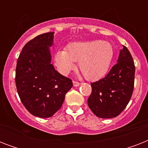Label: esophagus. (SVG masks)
<instances>
[{
    "instance_id": "34e87169",
    "label": "esophagus",
    "mask_w": 148,
    "mask_h": 148,
    "mask_svg": "<svg viewBox=\"0 0 148 148\" xmlns=\"http://www.w3.org/2000/svg\"><path fill=\"white\" fill-rule=\"evenodd\" d=\"M73 84H74V87H78V86L80 85V83H79L78 81H73Z\"/></svg>"
}]
</instances>
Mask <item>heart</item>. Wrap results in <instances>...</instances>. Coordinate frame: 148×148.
I'll return each mask as SVG.
<instances>
[{"instance_id": "obj_1", "label": "heart", "mask_w": 148, "mask_h": 148, "mask_svg": "<svg viewBox=\"0 0 148 148\" xmlns=\"http://www.w3.org/2000/svg\"><path fill=\"white\" fill-rule=\"evenodd\" d=\"M114 57V48L109 42L101 40L74 42L67 51H59L55 64L62 74H67L78 62V68L84 77L96 81L107 74Z\"/></svg>"}]
</instances>
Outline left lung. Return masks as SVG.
I'll use <instances>...</instances> for the list:
<instances>
[{"mask_svg":"<svg viewBox=\"0 0 148 148\" xmlns=\"http://www.w3.org/2000/svg\"><path fill=\"white\" fill-rule=\"evenodd\" d=\"M134 74L133 58L124 46L117 63L105 77L90 84L92 90L88 104L97 117L111 118L124 110L133 94Z\"/></svg>","mask_w":148,"mask_h":148,"instance_id":"1","label":"left lung"}]
</instances>
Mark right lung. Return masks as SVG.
Returning a JSON list of instances; mask_svg holds the SVG:
<instances>
[{"mask_svg": "<svg viewBox=\"0 0 148 148\" xmlns=\"http://www.w3.org/2000/svg\"><path fill=\"white\" fill-rule=\"evenodd\" d=\"M53 32L37 36L24 45L17 61L15 83L22 103L31 114L47 118L58 111L72 88L71 79L51 64Z\"/></svg>", "mask_w": 148, "mask_h": 148, "instance_id": "1", "label": "right lung"}]
</instances>
